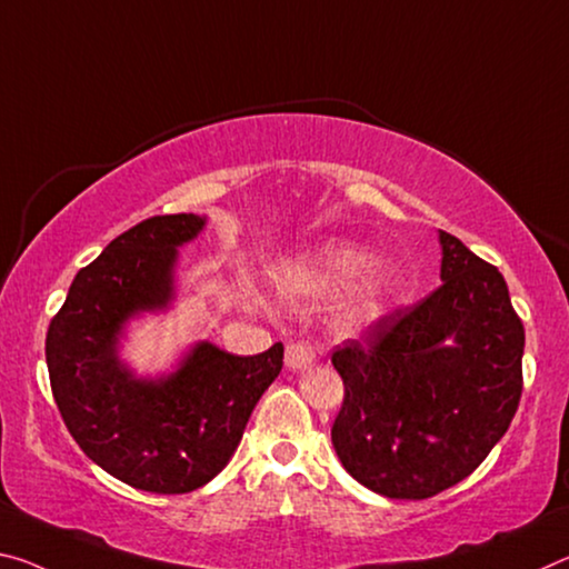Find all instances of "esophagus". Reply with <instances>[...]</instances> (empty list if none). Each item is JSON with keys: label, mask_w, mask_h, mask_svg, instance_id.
I'll return each instance as SVG.
<instances>
[{"label": "esophagus", "mask_w": 569, "mask_h": 569, "mask_svg": "<svg viewBox=\"0 0 569 569\" xmlns=\"http://www.w3.org/2000/svg\"><path fill=\"white\" fill-rule=\"evenodd\" d=\"M313 362H317V351H313V347L303 345V341L286 347V367L293 369V372L296 369H306Z\"/></svg>", "instance_id": "34e87169"}]
</instances>
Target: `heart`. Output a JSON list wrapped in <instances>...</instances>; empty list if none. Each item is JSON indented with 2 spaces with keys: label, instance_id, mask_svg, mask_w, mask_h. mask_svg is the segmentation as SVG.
Returning <instances> with one entry per match:
<instances>
[{
  "label": "heart",
  "instance_id": "1",
  "mask_svg": "<svg viewBox=\"0 0 569 569\" xmlns=\"http://www.w3.org/2000/svg\"><path fill=\"white\" fill-rule=\"evenodd\" d=\"M369 258L362 250L341 240L323 242V246L296 263L288 266L281 273V288L288 299L309 301V299H331L339 296L351 282L356 286L349 291L347 311L359 323H369L380 319L392 296V278L385 268H367ZM363 276L360 277L358 273ZM360 278L357 279L356 276Z\"/></svg>",
  "mask_w": 569,
  "mask_h": 569
}]
</instances>
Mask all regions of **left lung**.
I'll use <instances>...</instances> for the list:
<instances>
[{
	"label": "left lung",
	"mask_w": 569,
	"mask_h": 569,
	"mask_svg": "<svg viewBox=\"0 0 569 569\" xmlns=\"http://www.w3.org/2000/svg\"><path fill=\"white\" fill-rule=\"evenodd\" d=\"M440 288L333 351L345 402L331 443L387 499H428L481 466L521 398L525 327L493 266L438 232Z\"/></svg>",
	"instance_id": "obj_1"
}]
</instances>
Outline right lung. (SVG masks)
<instances>
[{"mask_svg": "<svg viewBox=\"0 0 569 569\" xmlns=\"http://www.w3.org/2000/svg\"><path fill=\"white\" fill-rule=\"evenodd\" d=\"M204 224L200 214H159L108 242L78 270L44 339L52 398L70 436L113 479L151 493L212 481L283 367L281 341L256 357L197 341L159 377H141L121 359L129 323L177 299L179 248Z\"/></svg>", "mask_w": 569, "mask_h": 569, "instance_id": "obj_1", "label": "right lung"}]
</instances>
